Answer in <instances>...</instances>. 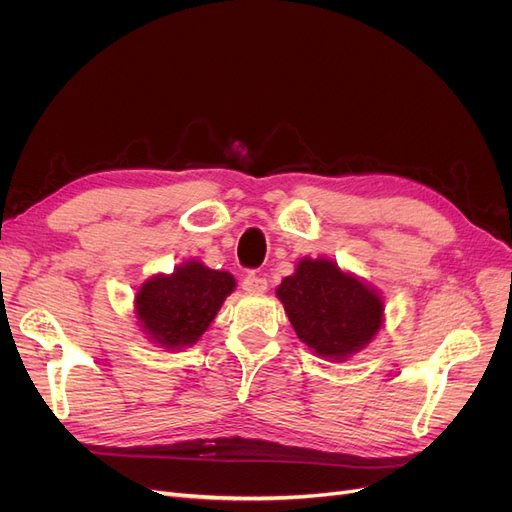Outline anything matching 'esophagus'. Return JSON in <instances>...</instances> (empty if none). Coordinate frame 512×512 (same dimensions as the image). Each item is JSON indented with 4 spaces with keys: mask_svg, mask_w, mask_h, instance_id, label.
Returning a JSON list of instances; mask_svg holds the SVG:
<instances>
[{
    "mask_svg": "<svg viewBox=\"0 0 512 512\" xmlns=\"http://www.w3.org/2000/svg\"><path fill=\"white\" fill-rule=\"evenodd\" d=\"M243 290L247 294H262L267 290V280H265V277H260V275H254V273L245 275L243 277Z\"/></svg>",
    "mask_w": 512,
    "mask_h": 512,
    "instance_id": "esophagus-1",
    "label": "esophagus"
}]
</instances>
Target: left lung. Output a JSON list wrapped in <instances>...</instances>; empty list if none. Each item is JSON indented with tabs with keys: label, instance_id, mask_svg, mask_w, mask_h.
I'll list each match as a JSON object with an SVG mask.
<instances>
[{
	"label": "left lung",
	"instance_id": "obj_1",
	"mask_svg": "<svg viewBox=\"0 0 512 512\" xmlns=\"http://www.w3.org/2000/svg\"><path fill=\"white\" fill-rule=\"evenodd\" d=\"M294 333L331 363L365 350L384 327V297L331 258H301L275 288Z\"/></svg>",
	"mask_w": 512,
	"mask_h": 512
}]
</instances>
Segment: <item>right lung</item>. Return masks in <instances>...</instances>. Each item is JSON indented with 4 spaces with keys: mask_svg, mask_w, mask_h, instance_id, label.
<instances>
[{
    "mask_svg": "<svg viewBox=\"0 0 512 512\" xmlns=\"http://www.w3.org/2000/svg\"><path fill=\"white\" fill-rule=\"evenodd\" d=\"M237 280L228 271L185 260L173 273H156L136 290L134 314L151 344L164 350L194 346L211 327Z\"/></svg>",
    "mask_w": 512,
    "mask_h": 512,
    "instance_id": "add662e5",
    "label": "right lung"
}]
</instances>
